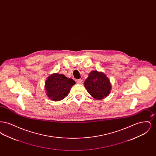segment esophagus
<instances>
[{
	"instance_id": "obj_1",
	"label": "esophagus",
	"mask_w": 156,
	"mask_h": 156,
	"mask_svg": "<svg viewBox=\"0 0 156 156\" xmlns=\"http://www.w3.org/2000/svg\"><path fill=\"white\" fill-rule=\"evenodd\" d=\"M76 82H77V83H79V84H82V80L81 79L77 80Z\"/></svg>"
}]
</instances>
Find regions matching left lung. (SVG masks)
Returning a JSON list of instances; mask_svg holds the SVG:
<instances>
[{"mask_svg":"<svg viewBox=\"0 0 156 156\" xmlns=\"http://www.w3.org/2000/svg\"><path fill=\"white\" fill-rule=\"evenodd\" d=\"M84 86L89 94L96 99H102L111 92V84L109 78L102 72L92 71L84 82Z\"/></svg>","mask_w":156,"mask_h":156,"instance_id":"left-lung-1","label":"left lung"}]
</instances>
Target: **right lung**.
<instances>
[{
	"instance_id": "right-lung-1",
	"label": "right lung",
	"mask_w": 156,
	"mask_h": 156,
	"mask_svg": "<svg viewBox=\"0 0 156 156\" xmlns=\"http://www.w3.org/2000/svg\"><path fill=\"white\" fill-rule=\"evenodd\" d=\"M75 82L64 75L55 73L50 75L45 83L47 97L53 101H59L68 96Z\"/></svg>"
}]
</instances>
